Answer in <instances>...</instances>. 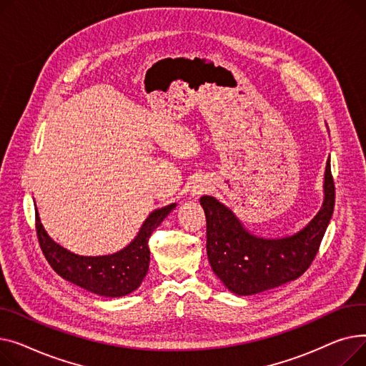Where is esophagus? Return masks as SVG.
Here are the masks:
<instances>
[{
	"label": "esophagus",
	"mask_w": 366,
	"mask_h": 366,
	"mask_svg": "<svg viewBox=\"0 0 366 366\" xmlns=\"http://www.w3.org/2000/svg\"><path fill=\"white\" fill-rule=\"evenodd\" d=\"M209 189V183H208V180H205V179H198V180H195L193 182V184H192V189H190V195L193 197V198H199L201 195H204V193H207V190Z\"/></svg>",
	"instance_id": "34e87169"
}]
</instances>
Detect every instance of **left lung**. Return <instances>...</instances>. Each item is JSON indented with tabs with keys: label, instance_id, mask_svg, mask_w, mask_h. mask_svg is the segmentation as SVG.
I'll list each match as a JSON object with an SVG mask.
<instances>
[{
	"label": "left lung",
	"instance_id": "obj_1",
	"mask_svg": "<svg viewBox=\"0 0 366 366\" xmlns=\"http://www.w3.org/2000/svg\"><path fill=\"white\" fill-rule=\"evenodd\" d=\"M335 187L330 161L324 202L297 233L264 238L251 233L236 214L214 197H202L207 217V255L212 272L236 295H252L302 276L313 262L334 212Z\"/></svg>",
	"mask_w": 366,
	"mask_h": 366
}]
</instances>
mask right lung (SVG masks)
<instances>
[{"label": "right lung", "mask_w": 366, "mask_h": 366, "mask_svg": "<svg viewBox=\"0 0 366 366\" xmlns=\"http://www.w3.org/2000/svg\"><path fill=\"white\" fill-rule=\"evenodd\" d=\"M177 207L169 204L149 214L136 238L121 251L107 255H79L54 242L36 216V233L42 252L47 262L66 281L102 297H124L136 291L144 279L149 262V238L164 222L168 214Z\"/></svg>", "instance_id": "right-lung-1"}]
</instances>
